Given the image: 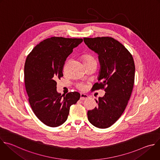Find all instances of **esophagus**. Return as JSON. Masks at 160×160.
<instances>
[{"label":"esophagus","instance_id":"1","mask_svg":"<svg viewBox=\"0 0 160 160\" xmlns=\"http://www.w3.org/2000/svg\"><path fill=\"white\" fill-rule=\"evenodd\" d=\"M88 98V95L85 94V93H81V94H80V100H83L87 99V98Z\"/></svg>","mask_w":160,"mask_h":160}]
</instances>
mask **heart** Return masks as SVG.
Listing matches in <instances>:
<instances>
[{
    "instance_id": "1",
    "label": "heart",
    "mask_w": 160,
    "mask_h": 160,
    "mask_svg": "<svg viewBox=\"0 0 160 160\" xmlns=\"http://www.w3.org/2000/svg\"><path fill=\"white\" fill-rule=\"evenodd\" d=\"M82 58H83L84 62H90V61H96L95 58L93 56H92L91 55H89V54L83 55ZM77 87L80 90H84L85 88V85L83 83H80L78 84Z\"/></svg>"
}]
</instances>
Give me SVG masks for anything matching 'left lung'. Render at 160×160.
<instances>
[{"label":"left lung","mask_w":160,"mask_h":160,"mask_svg":"<svg viewBox=\"0 0 160 160\" xmlns=\"http://www.w3.org/2000/svg\"><path fill=\"white\" fill-rule=\"evenodd\" d=\"M83 41L98 55L99 82L94 84L93 90L105 92L96 100L98 107L88 111V119L98 128H108L121 116L130 98L134 83V59L123 44L111 37L84 38Z\"/></svg>","instance_id":"obj_1"}]
</instances>
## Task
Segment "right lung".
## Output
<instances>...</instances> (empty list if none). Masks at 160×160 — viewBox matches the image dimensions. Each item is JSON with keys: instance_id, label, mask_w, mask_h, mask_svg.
<instances>
[{"instance_id": "1", "label": "right lung", "mask_w": 160, "mask_h": 160, "mask_svg": "<svg viewBox=\"0 0 160 160\" xmlns=\"http://www.w3.org/2000/svg\"><path fill=\"white\" fill-rule=\"evenodd\" d=\"M82 38L51 37L36 45L24 65L25 87L31 109L45 125L58 127L67 119L70 108L80 97L77 92L62 95L57 91V80L63 76L67 58Z\"/></svg>"}]
</instances>
